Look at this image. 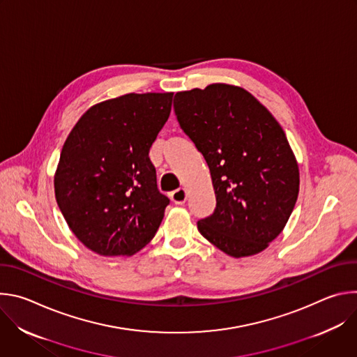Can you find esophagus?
I'll return each instance as SVG.
<instances>
[{
  "mask_svg": "<svg viewBox=\"0 0 357 357\" xmlns=\"http://www.w3.org/2000/svg\"><path fill=\"white\" fill-rule=\"evenodd\" d=\"M186 199H188V192L183 188H179L171 193V200L175 203V205H183Z\"/></svg>",
  "mask_w": 357,
  "mask_h": 357,
  "instance_id": "1",
  "label": "esophagus"
}]
</instances>
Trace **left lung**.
Masks as SVG:
<instances>
[{
    "instance_id": "obj_1",
    "label": "left lung",
    "mask_w": 357,
    "mask_h": 357,
    "mask_svg": "<svg viewBox=\"0 0 357 357\" xmlns=\"http://www.w3.org/2000/svg\"><path fill=\"white\" fill-rule=\"evenodd\" d=\"M183 132L206 160L216 209L197 230L240 259L268 247L285 227L299 192V169L284 130L247 90L215 83L178 91Z\"/></svg>"
}]
</instances>
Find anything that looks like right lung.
Wrapping results in <instances>:
<instances>
[{
	"instance_id": "add662e5",
	"label": "right lung",
	"mask_w": 357,
	"mask_h": 357,
	"mask_svg": "<svg viewBox=\"0 0 357 357\" xmlns=\"http://www.w3.org/2000/svg\"><path fill=\"white\" fill-rule=\"evenodd\" d=\"M174 93H130L90 107L68 135L55 174L58 206L100 256H132L155 236L169 199L148 154Z\"/></svg>"
}]
</instances>
